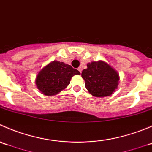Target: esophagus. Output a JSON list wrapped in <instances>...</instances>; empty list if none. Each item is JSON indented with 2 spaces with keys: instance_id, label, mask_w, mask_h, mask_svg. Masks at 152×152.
<instances>
[{
  "instance_id": "34e87169",
  "label": "esophagus",
  "mask_w": 152,
  "mask_h": 152,
  "mask_svg": "<svg viewBox=\"0 0 152 152\" xmlns=\"http://www.w3.org/2000/svg\"><path fill=\"white\" fill-rule=\"evenodd\" d=\"M78 70H79V71L80 72V73H82V68L81 67H79V68H78Z\"/></svg>"
}]
</instances>
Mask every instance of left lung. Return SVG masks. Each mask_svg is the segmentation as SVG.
I'll return each instance as SVG.
<instances>
[{
    "label": "left lung",
    "instance_id": "1",
    "mask_svg": "<svg viewBox=\"0 0 152 152\" xmlns=\"http://www.w3.org/2000/svg\"><path fill=\"white\" fill-rule=\"evenodd\" d=\"M82 73L85 87L96 97H104L113 94L117 89L119 75L112 67L102 61L92 62Z\"/></svg>",
    "mask_w": 152,
    "mask_h": 152
}]
</instances>
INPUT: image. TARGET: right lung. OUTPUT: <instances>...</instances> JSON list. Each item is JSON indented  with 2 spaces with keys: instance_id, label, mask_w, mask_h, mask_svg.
I'll list each match as a JSON object with an SVG mask.
<instances>
[{
  "instance_id": "1",
  "label": "right lung",
  "mask_w": 152,
  "mask_h": 152,
  "mask_svg": "<svg viewBox=\"0 0 152 152\" xmlns=\"http://www.w3.org/2000/svg\"><path fill=\"white\" fill-rule=\"evenodd\" d=\"M80 72L64 62L53 61L39 71L36 78L37 88L45 96H53L65 89L70 79Z\"/></svg>"
}]
</instances>
